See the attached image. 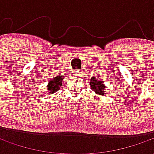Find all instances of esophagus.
I'll return each mask as SVG.
<instances>
[{
    "label": "esophagus",
    "instance_id": "34e87169",
    "mask_svg": "<svg viewBox=\"0 0 154 154\" xmlns=\"http://www.w3.org/2000/svg\"><path fill=\"white\" fill-rule=\"evenodd\" d=\"M80 71H78V70H77V71H75V72H74V75H76V76H77V75H80Z\"/></svg>",
    "mask_w": 154,
    "mask_h": 154
}]
</instances>
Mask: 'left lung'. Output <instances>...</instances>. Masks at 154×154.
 <instances>
[{
  "label": "left lung",
  "instance_id": "left-lung-1",
  "mask_svg": "<svg viewBox=\"0 0 154 154\" xmlns=\"http://www.w3.org/2000/svg\"><path fill=\"white\" fill-rule=\"evenodd\" d=\"M90 86L91 90L98 95H104L106 91V86L103 84V82L97 80L95 77H91L90 80Z\"/></svg>",
  "mask_w": 154,
  "mask_h": 154
}]
</instances>
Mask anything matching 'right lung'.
<instances>
[{
  "mask_svg": "<svg viewBox=\"0 0 154 154\" xmlns=\"http://www.w3.org/2000/svg\"><path fill=\"white\" fill-rule=\"evenodd\" d=\"M63 76H57V77H54V79L49 81L47 86L48 92L54 93V92H56L59 90L61 85L63 84Z\"/></svg>",
  "mask_w": 154,
  "mask_h": 154,
  "instance_id": "add662e5",
  "label": "right lung"
}]
</instances>
